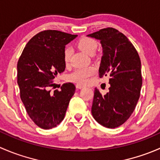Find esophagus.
<instances>
[{
  "instance_id": "34e87169",
  "label": "esophagus",
  "mask_w": 160,
  "mask_h": 160,
  "mask_svg": "<svg viewBox=\"0 0 160 160\" xmlns=\"http://www.w3.org/2000/svg\"><path fill=\"white\" fill-rule=\"evenodd\" d=\"M76 88H77V89H81V88H83V86L81 84H77L76 85Z\"/></svg>"
}]
</instances>
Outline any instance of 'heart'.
<instances>
[{
  "label": "heart",
  "mask_w": 160,
  "mask_h": 160,
  "mask_svg": "<svg viewBox=\"0 0 160 160\" xmlns=\"http://www.w3.org/2000/svg\"><path fill=\"white\" fill-rule=\"evenodd\" d=\"M77 46L80 49L89 55L94 54L97 47H98V44L96 42L88 37H83V38H80L77 42ZM71 54H72V49L70 46H67L63 52V59L66 63H68L70 61ZM95 72H96V69L93 67L77 69L68 76V80L70 81L74 82V83L84 84V83H88L90 77L93 76Z\"/></svg>",
  "instance_id": "obj_1"
}]
</instances>
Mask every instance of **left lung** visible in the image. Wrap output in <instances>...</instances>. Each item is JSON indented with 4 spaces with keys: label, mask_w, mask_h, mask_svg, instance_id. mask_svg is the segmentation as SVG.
<instances>
[{
    "label": "left lung",
    "mask_w": 160,
    "mask_h": 160,
    "mask_svg": "<svg viewBox=\"0 0 160 160\" xmlns=\"http://www.w3.org/2000/svg\"><path fill=\"white\" fill-rule=\"evenodd\" d=\"M88 36L101 42L103 56L99 77H109L111 85L104 96L95 88L92 115L103 126L117 128L129 118L140 97L142 79L139 56L128 38L115 28H103Z\"/></svg>",
    "instance_id": "1"
}]
</instances>
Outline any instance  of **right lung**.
Wrapping results in <instances>:
<instances>
[{"instance_id": "1", "label": "right lung", "mask_w": 160, "mask_h": 160, "mask_svg": "<svg viewBox=\"0 0 160 160\" xmlns=\"http://www.w3.org/2000/svg\"><path fill=\"white\" fill-rule=\"evenodd\" d=\"M56 30L40 32L28 41L17 65L20 97L34 123L43 129L57 126L65 117L74 93L72 83L52 93L55 77L65 70V46L77 37Z\"/></svg>"}]
</instances>
